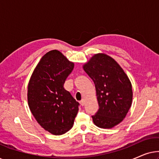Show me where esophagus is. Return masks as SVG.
I'll list each match as a JSON object with an SVG mask.
<instances>
[{
  "label": "esophagus",
  "instance_id": "34e87169",
  "mask_svg": "<svg viewBox=\"0 0 159 159\" xmlns=\"http://www.w3.org/2000/svg\"><path fill=\"white\" fill-rule=\"evenodd\" d=\"M80 105H81V106H84V100L82 99L81 101H80Z\"/></svg>",
  "mask_w": 159,
  "mask_h": 159
}]
</instances>
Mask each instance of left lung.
<instances>
[{"mask_svg": "<svg viewBox=\"0 0 159 159\" xmlns=\"http://www.w3.org/2000/svg\"><path fill=\"white\" fill-rule=\"evenodd\" d=\"M94 82L99 109L92 116L97 127L110 129L125 118L132 101V84L114 58L95 54L83 66Z\"/></svg>", "mask_w": 159, "mask_h": 159, "instance_id": "obj_1", "label": "left lung"}]
</instances>
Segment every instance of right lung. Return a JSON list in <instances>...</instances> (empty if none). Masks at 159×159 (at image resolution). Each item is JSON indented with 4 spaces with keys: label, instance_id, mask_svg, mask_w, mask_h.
I'll return each mask as SVG.
<instances>
[{
    "label": "right lung",
    "instance_id": "add662e5",
    "mask_svg": "<svg viewBox=\"0 0 159 159\" xmlns=\"http://www.w3.org/2000/svg\"><path fill=\"white\" fill-rule=\"evenodd\" d=\"M60 51L53 50L41 58L28 84V105L43 129L60 135L73 127L80 103L64 88L74 69Z\"/></svg>",
    "mask_w": 159,
    "mask_h": 159
}]
</instances>
